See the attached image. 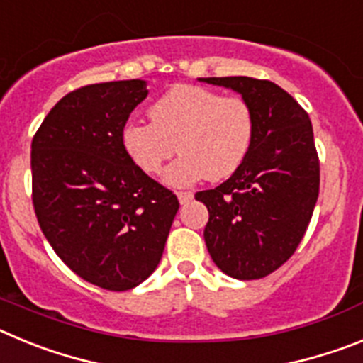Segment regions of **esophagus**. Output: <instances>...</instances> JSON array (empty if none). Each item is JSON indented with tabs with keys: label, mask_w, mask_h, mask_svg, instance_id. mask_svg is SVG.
<instances>
[{
	"label": "esophagus",
	"mask_w": 363,
	"mask_h": 363,
	"mask_svg": "<svg viewBox=\"0 0 363 363\" xmlns=\"http://www.w3.org/2000/svg\"><path fill=\"white\" fill-rule=\"evenodd\" d=\"M176 196H178L179 203L185 205V203H189V201H191L192 198H194V194H192V192H189V191H182V192H178Z\"/></svg>",
	"instance_id": "obj_1"
}]
</instances>
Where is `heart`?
Wrapping results in <instances>:
<instances>
[{"mask_svg":"<svg viewBox=\"0 0 363 363\" xmlns=\"http://www.w3.org/2000/svg\"><path fill=\"white\" fill-rule=\"evenodd\" d=\"M149 116L152 123L125 121L121 149L140 171L158 174L176 143L182 154L163 174L171 187H191L205 178L227 179L245 163L255 143L251 105L205 86H172L150 105Z\"/></svg>","mask_w":363,"mask_h":363,"instance_id":"1","label":"heart"}]
</instances>
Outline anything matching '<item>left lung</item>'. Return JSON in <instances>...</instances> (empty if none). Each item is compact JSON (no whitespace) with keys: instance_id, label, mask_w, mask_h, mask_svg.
<instances>
[{"instance_id":"1","label":"left lung","mask_w":363,"mask_h":363,"mask_svg":"<svg viewBox=\"0 0 363 363\" xmlns=\"http://www.w3.org/2000/svg\"><path fill=\"white\" fill-rule=\"evenodd\" d=\"M238 92L256 120L245 163L216 189L196 192L209 209L203 238L218 269L258 280L296 251L318 200L320 163L309 114L267 79L198 78Z\"/></svg>"}]
</instances>
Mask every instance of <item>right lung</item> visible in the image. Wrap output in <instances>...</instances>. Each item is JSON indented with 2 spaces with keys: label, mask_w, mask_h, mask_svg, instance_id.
Masks as SVG:
<instances>
[{
  "label": "right lung",
  "mask_w": 363,
  "mask_h": 363,
  "mask_svg": "<svg viewBox=\"0 0 363 363\" xmlns=\"http://www.w3.org/2000/svg\"><path fill=\"white\" fill-rule=\"evenodd\" d=\"M147 94L143 79L82 86L32 140V201L45 238L101 289H133L152 274L179 209L121 149V127Z\"/></svg>",
  "instance_id": "1"
}]
</instances>
